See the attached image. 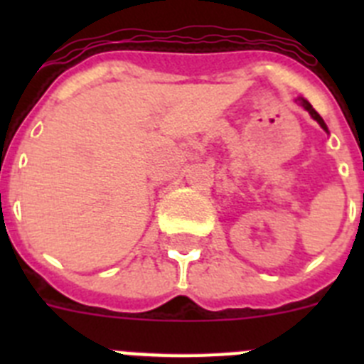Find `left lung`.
Masks as SVG:
<instances>
[{
    "instance_id": "1",
    "label": "left lung",
    "mask_w": 364,
    "mask_h": 364,
    "mask_svg": "<svg viewBox=\"0 0 364 364\" xmlns=\"http://www.w3.org/2000/svg\"><path fill=\"white\" fill-rule=\"evenodd\" d=\"M297 102H299V104L302 105V107L306 109L308 112H310V117L314 118V120L317 122V124H319L321 127H323V129L326 131V133H328V127H326V124H324V120H323V118H321V114H319V112H317V111H315L314 107H311V104H310V102H308V100H304V98H297Z\"/></svg>"
}]
</instances>
